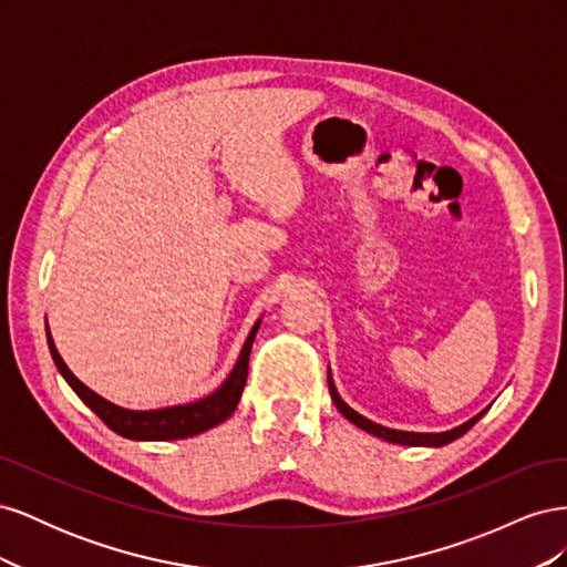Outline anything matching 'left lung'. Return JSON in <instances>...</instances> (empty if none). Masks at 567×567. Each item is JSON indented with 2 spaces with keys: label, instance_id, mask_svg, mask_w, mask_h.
Wrapping results in <instances>:
<instances>
[{
  "label": "left lung",
  "instance_id": "8db88e82",
  "mask_svg": "<svg viewBox=\"0 0 567 567\" xmlns=\"http://www.w3.org/2000/svg\"><path fill=\"white\" fill-rule=\"evenodd\" d=\"M329 390H331V398H333V402H336L340 414L346 416L348 421H352L357 427H362V431H367V433H371V435H375V437H383V440H388V442L414 444V447H416V444H427V447H440V444H447V442L461 437L466 431H471V427H473L480 419H483V414L487 411V409L480 411L477 416H473L471 421H466L463 425H458V427H454V431H447V433H404V431H392V427L379 425V423H373V421L364 419L362 414H357L354 409H350L346 402L340 400V394H338V390H336V385H333L331 379H329Z\"/></svg>",
  "mask_w": 567,
  "mask_h": 567
}]
</instances>
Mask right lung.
Listing matches in <instances>:
<instances>
[{"mask_svg":"<svg viewBox=\"0 0 567 567\" xmlns=\"http://www.w3.org/2000/svg\"><path fill=\"white\" fill-rule=\"evenodd\" d=\"M257 329H260V321L252 326V331L246 340L241 357H238L231 375L225 381V385L210 394V398L198 400L194 404L156 409V411L120 409V406L106 402L104 398H99L96 392H92L87 385L80 383L71 373V369L65 367L49 331H47V342H49L51 357H54V364L61 371L63 379L68 381V385L78 392V398L87 404L94 414L111 427V431H115L123 437H130V440H182V437H192V435L210 431L213 425L227 421L234 414L238 400H241L246 379H248V357H250V348H252Z\"/></svg>","mask_w":567,"mask_h":567,"instance_id":"1","label":"right lung"}]
</instances>
